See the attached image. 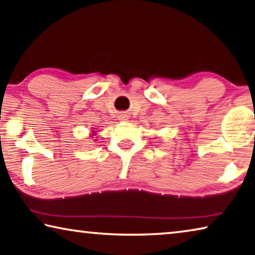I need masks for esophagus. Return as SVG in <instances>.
Masks as SVG:
<instances>
[{
    "instance_id": "34e87169",
    "label": "esophagus",
    "mask_w": 255,
    "mask_h": 255,
    "mask_svg": "<svg viewBox=\"0 0 255 255\" xmlns=\"http://www.w3.org/2000/svg\"><path fill=\"white\" fill-rule=\"evenodd\" d=\"M120 120L127 121V120H128V117H127L126 115H121V116H120Z\"/></svg>"
}]
</instances>
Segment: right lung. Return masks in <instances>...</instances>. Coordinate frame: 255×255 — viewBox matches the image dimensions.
<instances>
[{"mask_svg":"<svg viewBox=\"0 0 255 255\" xmlns=\"http://www.w3.org/2000/svg\"><path fill=\"white\" fill-rule=\"evenodd\" d=\"M96 135H98V131H96V130H91V134H90V137H91V138L94 139V138H95L94 136H96ZM96 138H98V137H96Z\"/></svg>","mask_w":255,"mask_h":255,"instance_id":"add662e5","label":"right lung"}]
</instances>
